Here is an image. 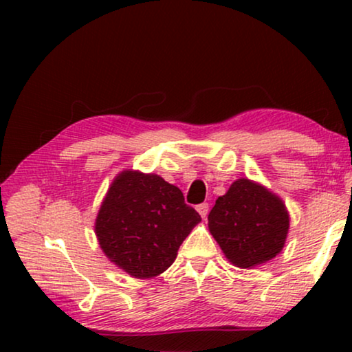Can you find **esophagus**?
Segmentation results:
<instances>
[{
    "label": "esophagus",
    "mask_w": 352,
    "mask_h": 352,
    "mask_svg": "<svg viewBox=\"0 0 352 352\" xmlns=\"http://www.w3.org/2000/svg\"><path fill=\"white\" fill-rule=\"evenodd\" d=\"M197 211H199L200 213V216L201 218H206V216H208V211H210V205L208 204H200V205H197Z\"/></svg>",
    "instance_id": "esophagus-1"
}]
</instances>
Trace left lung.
<instances>
[{
	"mask_svg": "<svg viewBox=\"0 0 352 352\" xmlns=\"http://www.w3.org/2000/svg\"><path fill=\"white\" fill-rule=\"evenodd\" d=\"M210 232L230 263L253 267L280 253L288 232L282 200L259 184L237 179L208 214Z\"/></svg>",
	"mask_w": 352,
	"mask_h": 352,
	"instance_id": "obj_1",
	"label": "left lung"
}]
</instances>
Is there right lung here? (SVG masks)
<instances>
[{"label":"right lung","instance_id":"right-lung-1","mask_svg":"<svg viewBox=\"0 0 352 352\" xmlns=\"http://www.w3.org/2000/svg\"><path fill=\"white\" fill-rule=\"evenodd\" d=\"M200 221L176 186L157 175L124 171L100 205L96 235L110 261L129 276L147 278L171 266Z\"/></svg>","mask_w":352,"mask_h":352}]
</instances>
